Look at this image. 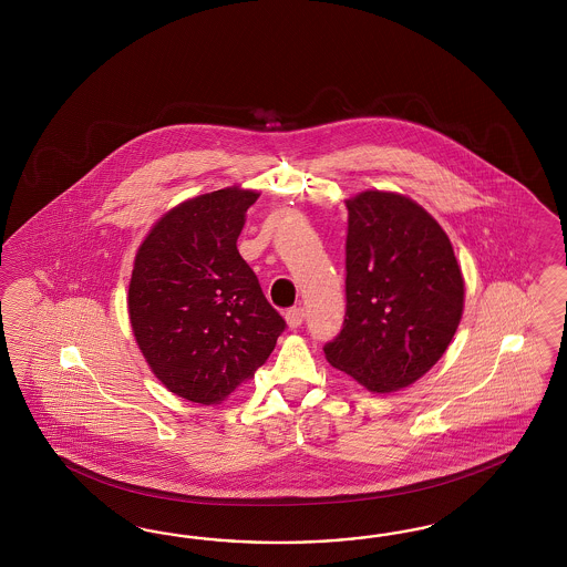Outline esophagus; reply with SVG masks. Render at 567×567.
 Here are the masks:
<instances>
[{
	"instance_id": "esophagus-1",
	"label": "esophagus",
	"mask_w": 567,
	"mask_h": 567,
	"mask_svg": "<svg viewBox=\"0 0 567 567\" xmlns=\"http://www.w3.org/2000/svg\"><path fill=\"white\" fill-rule=\"evenodd\" d=\"M303 316H306V311L303 308H291L287 313H285V318H287V324L291 328L301 327V322H303Z\"/></svg>"
}]
</instances>
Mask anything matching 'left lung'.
Listing matches in <instances>:
<instances>
[{
  "mask_svg": "<svg viewBox=\"0 0 567 567\" xmlns=\"http://www.w3.org/2000/svg\"><path fill=\"white\" fill-rule=\"evenodd\" d=\"M347 209V311L324 353L372 393H391L443 358L462 320L464 278L445 230L410 197L365 190Z\"/></svg>",
  "mask_w": 567,
  "mask_h": 567,
  "instance_id": "8db88e82",
  "label": "left lung"
}]
</instances>
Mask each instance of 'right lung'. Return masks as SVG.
<instances>
[{"label":"right lung","instance_id":"add662e5","mask_svg":"<svg viewBox=\"0 0 567 567\" xmlns=\"http://www.w3.org/2000/svg\"><path fill=\"white\" fill-rule=\"evenodd\" d=\"M256 190H214L164 214L128 285L138 349L174 395L220 403L270 358L287 328L237 249Z\"/></svg>","mask_w":567,"mask_h":567}]
</instances>
